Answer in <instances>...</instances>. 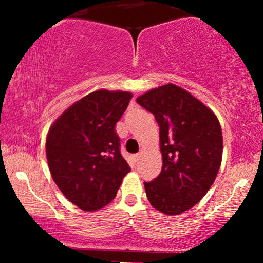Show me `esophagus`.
Masks as SVG:
<instances>
[{
  "label": "esophagus",
  "mask_w": 263,
  "mask_h": 263,
  "mask_svg": "<svg viewBox=\"0 0 263 263\" xmlns=\"http://www.w3.org/2000/svg\"><path fill=\"white\" fill-rule=\"evenodd\" d=\"M140 157H141V154L140 153H137V154H135L133 155V160H135V162H138L140 160Z\"/></svg>",
  "instance_id": "obj_1"
}]
</instances>
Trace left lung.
<instances>
[{
  "label": "left lung",
  "mask_w": 263,
  "mask_h": 263,
  "mask_svg": "<svg viewBox=\"0 0 263 263\" xmlns=\"http://www.w3.org/2000/svg\"><path fill=\"white\" fill-rule=\"evenodd\" d=\"M160 128L162 169L145 182L152 206L168 216L196 205L211 188L222 158V133L215 112L176 84L167 83L137 97Z\"/></svg>",
  "instance_id": "8db88e82"
}]
</instances>
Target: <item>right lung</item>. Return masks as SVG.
Segmentation results:
<instances>
[{
	"label": "right lung",
	"instance_id": "add662e5",
	"mask_svg": "<svg viewBox=\"0 0 263 263\" xmlns=\"http://www.w3.org/2000/svg\"><path fill=\"white\" fill-rule=\"evenodd\" d=\"M132 96L130 91L99 89L68 106L48 130L46 158L52 179L83 211L108 205L131 171L119 152L115 125Z\"/></svg>",
	"mask_w": 263,
	"mask_h": 263
}]
</instances>
